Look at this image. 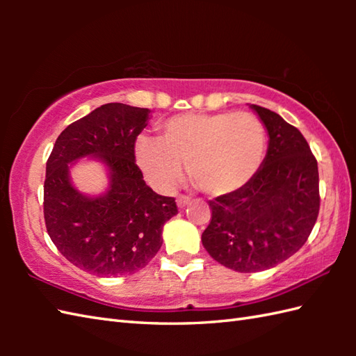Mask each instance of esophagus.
Returning <instances> with one entry per match:
<instances>
[{
    "label": "esophagus",
    "instance_id": "1",
    "mask_svg": "<svg viewBox=\"0 0 356 356\" xmlns=\"http://www.w3.org/2000/svg\"><path fill=\"white\" fill-rule=\"evenodd\" d=\"M190 202H191L190 197H186V195H180V197H177V200H176L177 208L184 209L186 205H190Z\"/></svg>",
    "mask_w": 356,
    "mask_h": 356
}]
</instances>
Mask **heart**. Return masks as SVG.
Masks as SVG:
<instances>
[{
    "label": "heart",
    "instance_id": "1",
    "mask_svg": "<svg viewBox=\"0 0 356 356\" xmlns=\"http://www.w3.org/2000/svg\"><path fill=\"white\" fill-rule=\"evenodd\" d=\"M159 140L142 136L136 161L157 191L170 193L190 171L193 184L220 197L246 186L260 170L266 130L252 113H184L159 128Z\"/></svg>",
    "mask_w": 356,
    "mask_h": 356
}]
</instances>
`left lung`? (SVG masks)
I'll return each mask as SVG.
<instances>
[{
	"instance_id": "left-lung-1",
	"label": "left lung",
	"mask_w": 356,
	"mask_h": 356,
	"mask_svg": "<svg viewBox=\"0 0 356 356\" xmlns=\"http://www.w3.org/2000/svg\"><path fill=\"white\" fill-rule=\"evenodd\" d=\"M268 133L260 170L241 190L209 200L213 218L202 245L237 272L274 268L306 243L318 217V165L297 128L249 104Z\"/></svg>"
}]
</instances>
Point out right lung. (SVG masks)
<instances>
[{
    "label": "right lung",
    "mask_w": 356,
    "mask_h": 356,
    "mask_svg": "<svg viewBox=\"0 0 356 356\" xmlns=\"http://www.w3.org/2000/svg\"><path fill=\"white\" fill-rule=\"evenodd\" d=\"M151 110L111 102L58 136L45 166L44 218L53 243L74 266L97 277L130 275L162 246L163 225L177 214L172 197L156 194L136 165L134 143ZM93 158L108 176L99 195L77 190L72 166Z\"/></svg>",
    "instance_id": "1"
}]
</instances>
